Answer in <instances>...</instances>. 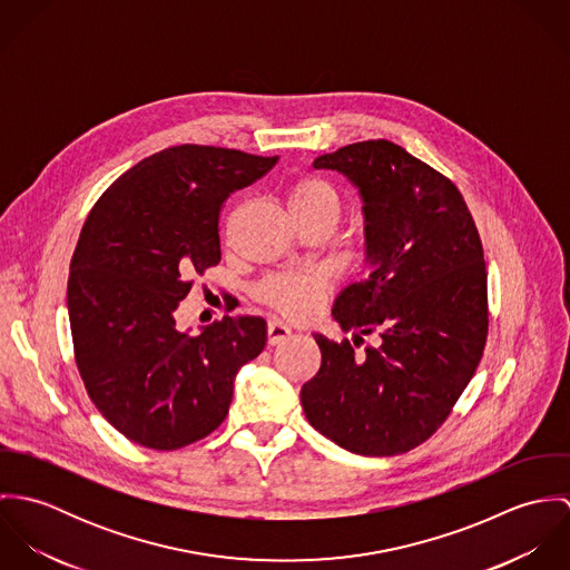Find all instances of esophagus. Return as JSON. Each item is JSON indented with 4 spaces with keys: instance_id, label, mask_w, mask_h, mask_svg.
Here are the masks:
<instances>
[{
    "instance_id": "1",
    "label": "esophagus",
    "mask_w": 570,
    "mask_h": 570,
    "mask_svg": "<svg viewBox=\"0 0 570 570\" xmlns=\"http://www.w3.org/2000/svg\"><path fill=\"white\" fill-rule=\"evenodd\" d=\"M289 335H292V328L285 323H281V321H269L267 323V344H272V346L283 344Z\"/></svg>"
}]
</instances>
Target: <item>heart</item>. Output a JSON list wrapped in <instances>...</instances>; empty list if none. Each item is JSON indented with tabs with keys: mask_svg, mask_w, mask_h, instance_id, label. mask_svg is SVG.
<instances>
[{
	"mask_svg": "<svg viewBox=\"0 0 570 570\" xmlns=\"http://www.w3.org/2000/svg\"><path fill=\"white\" fill-rule=\"evenodd\" d=\"M287 206L303 230L333 228L342 215V195L325 177L307 175L287 190ZM331 283L323 272H283L258 283V298L287 318H307L323 305Z\"/></svg>",
	"mask_w": 570,
	"mask_h": 570,
	"instance_id": "heart-1",
	"label": "heart"
}]
</instances>
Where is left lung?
Returning <instances> with one entry per match:
<instances>
[{"instance_id":"8db88e82","label":"left lung","mask_w":570,"mask_h":570,"mask_svg":"<svg viewBox=\"0 0 570 570\" xmlns=\"http://www.w3.org/2000/svg\"><path fill=\"white\" fill-rule=\"evenodd\" d=\"M314 168L346 175L364 202L368 278L335 298L344 331L381 342L357 356L316 333L321 371L303 386L309 423L362 456L428 441L476 373L488 342L483 244L459 188L389 140L346 145Z\"/></svg>"}]
</instances>
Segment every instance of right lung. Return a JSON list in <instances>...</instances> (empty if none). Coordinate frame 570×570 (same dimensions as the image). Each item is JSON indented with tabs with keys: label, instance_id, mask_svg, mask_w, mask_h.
<instances>
[{
	"label": "right lung",
	"instance_id": "1",
	"mask_svg": "<svg viewBox=\"0 0 570 570\" xmlns=\"http://www.w3.org/2000/svg\"><path fill=\"white\" fill-rule=\"evenodd\" d=\"M278 156L179 145L122 173L96 202L70 263L75 360L98 412L129 441L179 450L222 425L237 371L267 340L258 316L179 331L193 276L222 261L219 213Z\"/></svg>",
	"mask_w": 570,
	"mask_h": 570
}]
</instances>
